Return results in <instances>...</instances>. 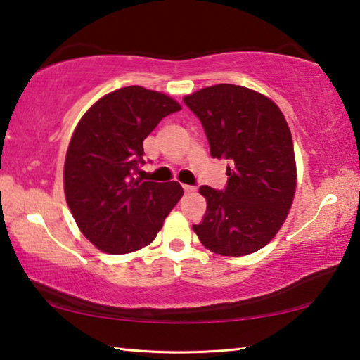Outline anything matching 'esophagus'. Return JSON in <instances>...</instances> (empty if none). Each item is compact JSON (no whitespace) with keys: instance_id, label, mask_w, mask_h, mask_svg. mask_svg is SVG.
<instances>
[{"instance_id":"34e87169","label":"esophagus","mask_w":360,"mask_h":360,"mask_svg":"<svg viewBox=\"0 0 360 360\" xmlns=\"http://www.w3.org/2000/svg\"><path fill=\"white\" fill-rule=\"evenodd\" d=\"M182 188H184V192H186V193H193L195 191H197V188H195L193 186H187V184L182 186Z\"/></svg>"}]
</instances>
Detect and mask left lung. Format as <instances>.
<instances>
[{
    "instance_id": "1",
    "label": "left lung",
    "mask_w": 360,
    "mask_h": 360,
    "mask_svg": "<svg viewBox=\"0 0 360 360\" xmlns=\"http://www.w3.org/2000/svg\"><path fill=\"white\" fill-rule=\"evenodd\" d=\"M184 103L202 122L211 155L229 162L222 191L200 187L208 210L193 231L216 254L238 257L259 251L281 229L294 200L288 122L270 98L241 85H212Z\"/></svg>"
}]
</instances>
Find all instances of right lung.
<instances>
[{
	"label": "right lung",
	"instance_id": "add662e5",
	"mask_svg": "<svg viewBox=\"0 0 360 360\" xmlns=\"http://www.w3.org/2000/svg\"><path fill=\"white\" fill-rule=\"evenodd\" d=\"M179 109L169 96L131 85L103 96L77 124L66 152L65 195L79 229L101 251L148 246L184 195L176 181L136 179L144 138Z\"/></svg>",
	"mask_w": 360,
	"mask_h": 360
}]
</instances>
